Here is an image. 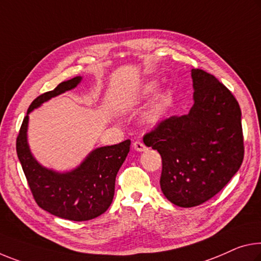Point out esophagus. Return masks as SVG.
<instances>
[{
    "label": "esophagus",
    "instance_id": "esophagus-1",
    "mask_svg": "<svg viewBox=\"0 0 261 261\" xmlns=\"http://www.w3.org/2000/svg\"><path fill=\"white\" fill-rule=\"evenodd\" d=\"M134 148H135L136 151L142 152V151H145L146 150V146L144 145L142 142H139V140H137V142L134 143Z\"/></svg>",
    "mask_w": 261,
    "mask_h": 261
}]
</instances>
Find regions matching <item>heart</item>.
Masks as SVG:
<instances>
[{
	"mask_svg": "<svg viewBox=\"0 0 261 261\" xmlns=\"http://www.w3.org/2000/svg\"><path fill=\"white\" fill-rule=\"evenodd\" d=\"M156 88V82L155 81H150L147 82V84L144 86V88L142 90V94L143 96H150L153 93H154V90ZM168 106V96L166 93H160L158 96H156L154 103H153V106L151 107L150 111H148L147 114V119L150 122H156L159 121V119L163 117V115L165 114V111H166V108Z\"/></svg>",
	"mask_w": 261,
	"mask_h": 261,
	"instance_id": "obj_1",
	"label": "heart"
}]
</instances>
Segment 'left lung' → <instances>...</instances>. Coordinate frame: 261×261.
<instances>
[{
    "instance_id": "8db88e82",
    "label": "left lung",
    "mask_w": 261,
    "mask_h": 261,
    "mask_svg": "<svg viewBox=\"0 0 261 261\" xmlns=\"http://www.w3.org/2000/svg\"><path fill=\"white\" fill-rule=\"evenodd\" d=\"M189 113L161 121L146 134L163 160L160 187L173 204L192 208L224 188L243 163L242 111L232 93L212 74L192 69Z\"/></svg>"
}]
</instances>
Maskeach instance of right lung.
<instances>
[{
	"mask_svg": "<svg viewBox=\"0 0 261 261\" xmlns=\"http://www.w3.org/2000/svg\"><path fill=\"white\" fill-rule=\"evenodd\" d=\"M81 80V76H75L37 97L29 107L16 140L18 159L37 204L55 216L75 222L93 220L109 208L116 175L130 151L131 142L126 139L116 145L95 148L76 168L61 173L44 167L36 160L29 147L27 132L32 110L75 88Z\"/></svg>",
	"mask_w": 261,
	"mask_h": 261,
	"instance_id": "obj_1",
	"label": "right lung"
}]
</instances>
